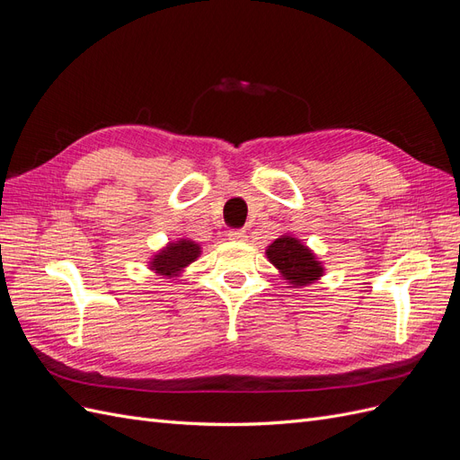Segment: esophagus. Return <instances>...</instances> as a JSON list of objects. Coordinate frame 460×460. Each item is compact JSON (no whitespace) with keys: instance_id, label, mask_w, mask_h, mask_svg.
Returning a JSON list of instances; mask_svg holds the SVG:
<instances>
[{"instance_id":"34e87169","label":"esophagus","mask_w":460,"mask_h":460,"mask_svg":"<svg viewBox=\"0 0 460 460\" xmlns=\"http://www.w3.org/2000/svg\"><path fill=\"white\" fill-rule=\"evenodd\" d=\"M228 238H230L232 242H245L247 234H245V230H242V228H234V230L228 232Z\"/></svg>"}]
</instances>
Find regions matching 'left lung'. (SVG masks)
<instances>
[{
	"label": "left lung",
	"instance_id": "1",
	"mask_svg": "<svg viewBox=\"0 0 460 460\" xmlns=\"http://www.w3.org/2000/svg\"><path fill=\"white\" fill-rule=\"evenodd\" d=\"M267 257L282 272L286 280L294 286L313 284L323 276V267H320L314 255L291 235H282V238L274 240L267 249Z\"/></svg>",
	"mask_w": 460,
	"mask_h": 460
}]
</instances>
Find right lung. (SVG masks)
<instances>
[{
    "instance_id": "obj_1",
    "label": "right lung",
    "mask_w": 460,
    "mask_h": 460,
    "mask_svg": "<svg viewBox=\"0 0 460 460\" xmlns=\"http://www.w3.org/2000/svg\"><path fill=\"white\" fill-rule=\"evenodd\" d=\"M198 255L199 245L196 242L180 240L176 243H171L169 247H164L161 253H157L151 262V267L159 274L176 276L184 267H188L191 261H196Z\"/></svg>"
}]
</instances>
